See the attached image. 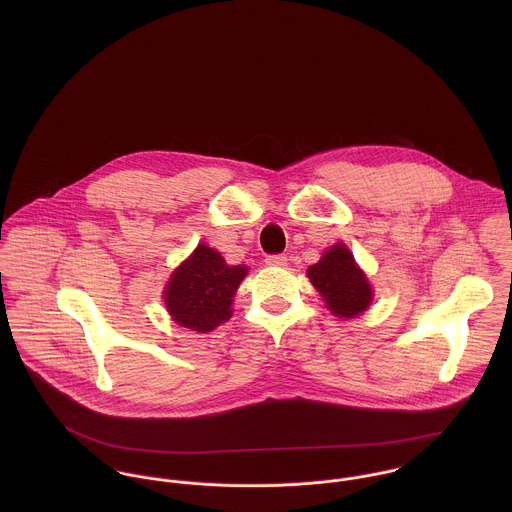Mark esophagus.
<instances>
[{
	"label": "esophagus",
	"instance_id": "1",
	"mask_svg": "<svg viewBox=\"0 0 512 512\" xmlns=\"http://www.w3.org/2000/svg\"><path fill=\"white\" fill-rule=\"evenodd\" d=\"M266 264L268 266H276V268H282L288 264V258L284 254H272V256H266Z\"/></svg>",
	"mask_w": 512,
	"mask_h": 512
}]
</instances>
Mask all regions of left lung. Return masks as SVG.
<instances>
[{"label": "left lung", "mask_w": 512, "mask_h": 512, "mask_svg": "<svg viewBox=\"0 0 512 512\" xmlns=\"http://www.w3.org/2000/svg\"><path fill=\"white\" fill-rule=\"evenodd\" d=\"M307 276L337 317H357L372 301V288L345 244L329 248Z\"/></svg>", "instance_id": "obj_1"}]
</instances>
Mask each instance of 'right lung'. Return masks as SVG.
I'll use <instances>...</instances> for the list:
<instances>
[{"label": "right lung", "mask_w": 512, "mask_h": 512, "mask_svg": "<svg viewBox=\"0 0 512 512\" xmlns=\"http://www.w3.org/2000/svg\"><path fill=\"white\" fill-rule=\"evenodd\" d=\"M246 272V266H228L217 250L201 244L171 276L167 311L181 327L209 333L232 315V297Z\"/></svg>", "instance_id": "right-lung-1"}]
</instances>
